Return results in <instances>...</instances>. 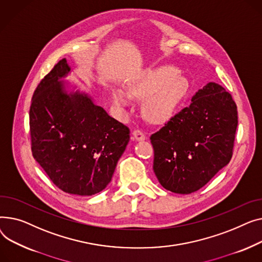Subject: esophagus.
Wrapping results in <instances>:
<instances>
[{
  "label": "esophagus",
  "mask_w": 262,
  "mask_h": 262,
  "mask_svg": "<svg viewBox=\"0 0 262 262\" xmlns=\"http://www.w3.org/2000/svg\"><path fill=\"white\" fill-rule=\"evenodd\" d=\"M132 135H133V138H134L135 141H144L145 138H146L145 133H144L143 130H141V129L134 130L133 133H132Z\"/></svg>",
  "instance_id": "1"
}]
</instances>
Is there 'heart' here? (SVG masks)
Segmentation results:
<instances>
[{
	"instance_id": "b5f03b06",
	"label": "heart",
	"mask_w": 262,
	"mask_h": 262,
	"mask_svg": "<svg viewBox=\"0 0 262 262\" xmlns=\"http://www.w3.org/2000/svg\"><path fill=\"white\" fill-rule=\"evenodd\" d=\"M188 84L181 75H176L171 68H159L147 73L143 79L130 84L128 94L143 98L142 111L152 122H159L171 115L174 107L185 95ZM113 101L118 105H127L128 96L121 90L112 91Z\"/></svg>"
}]
</instances>
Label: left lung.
<instances>
[{
    "label": "left lung",
    "mask_w": 262,
    "mask_h": 262,
    "mask_svg": "<svg viewBox=\"0 0 262 262\" xmlns=\"http://www.w3.org/2000/svg\"><path fill=\"white\" fill-rule=\"evenodd\" d=\"M238 112L232 95L209 82L188 106L150 136L153 171L161 185L188 194L202 188L233 156Z\"/></svg>",
    "instance_id": "8db88e82"
}]
</instances>
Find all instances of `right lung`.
I'll return each mask as SVG.
<instances>
[{"label":"right lung","instance_id":"right-lung-1","mask_svg":"<svg viewBox=\"0 0 262 262\" xmlns=\"http://www.w3.org/2000/svg\"><path fill=\"white\" fill-rule=\"evenodd\" d=\"M60 60L38 84L29 110L33 157L64 192L92 195L111 182L130 130L84 92L68 91Z\"/></svg>","mask_w":262,"mask_h":262}]
</instances>
